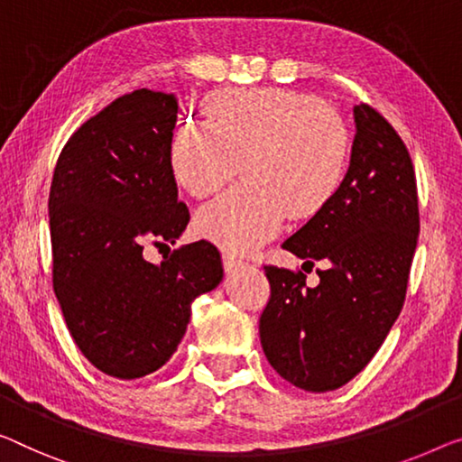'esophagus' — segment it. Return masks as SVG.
Returning <instances> with one entry per match:
<instances>
[{
  "label": "esophagus",
  "mask_w": 462,
  "mask_h": 462,
  "mask_svg": "<svg viewBox=\"0 0 462 462\" xmlns=\"http://www.w3.org/2000/svg\"><path fill=\"white\" fill-rule=\"evenodd\" d=\"M222 263H224V270L226 272H236V270H240V267L245 265V261H243V257H238V254L226 251L222 254Z\"/></svg>",
  "instance_id": "34e87169"
}]
</instances>
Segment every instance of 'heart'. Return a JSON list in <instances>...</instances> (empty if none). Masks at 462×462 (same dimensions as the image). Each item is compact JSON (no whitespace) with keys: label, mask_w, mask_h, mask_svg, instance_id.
<instances>
[{"label":"heart","mask_w":462,"mask_h":462,"mask_svg":"<svg viewBox=\"0 0 462 462\" xmlns=\"http://www.w3.org/2000/svg\"><path fill=\"white\" fill-rule=\"evenodd\" d=\"M205 126L171 134L168 163L178 187L203 199L245 182L197 211L199 236L246 253L282 228L288 216L313 219L340 195L353 136L342 116L311 93L291 88H222L203 101Z\"/></svg>","instance_id":"1"}]
</instances>
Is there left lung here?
Instances as JSON below:
<instances>
[{
    "instance_id": "1",
    "label": "left lung",
    "mask_w": 462,
    "mask_h": 462,
    "mask_svg": "<svg viewBox=\"0 0 462 462\" xmlns=\"http://www.w3.org/2000/svg\"><path fill=\"white\" fill-rule=\"evenodd\" d=\"M356 134L344 189L329 208L286 240L302 270L263 265L270 300L261 346L286 382L329 392L367 367L404 305L419 238L417 178L407 144L367 103L355 107ZM321 260L320 284H306Z\"/></svg>"
}]
</instances>
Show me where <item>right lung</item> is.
Instances as JSON below:
<instances>
[{
  "mask_svg": "<svg viewBox=\"0 0 462 462\" xmlns=\"http://www.w3.org/2000/svg\"><path fill=\"white\" fill-rule=\"evenodd\" d=\"M176 114L174 95H122L68 139L51 178L53 292L80 353L118 380L165 365L192 300L224 278L208 240L160 265L143 257L147 245H174L190 219L168 163Z\"/></svg>",
  "mask_w": 462,
  "mask_h": 462,
  "instance_id": "right-lung-1",
  "label": "right lung"
}]
</instances>
